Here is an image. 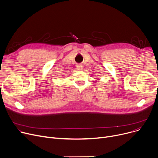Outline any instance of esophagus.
Here are the masks:
<instances>
[{"instance_id":"esophagus-1","label":"esophagus","mask_w":158,"mask_h":158,"mask_svg":"<svg viewBox=\"0 0 158 158\" xmlns=\"http://www.w3.org/2000/svg\"><path fill=\"white\" fill-rule=\"evenodd\" d=\"M77 70H81L82 69V66L81 64L77 65Z\"/></svg>"}]
</instances>
